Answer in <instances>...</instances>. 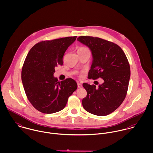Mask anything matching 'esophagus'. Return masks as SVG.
<instances>
[{
  "instance_id": "34e87169",
  "label": "esophagus",
  "mask_w": 153,
  "mask_h": 153,
  "mask_svg": "<svg viewBox=\"0 0 153 153\" xmlns=\"http://www.w3.org/2000/svg\"><path fill=\"white\" fill-rule=\"evenodd\" d=\"M82 84L81 83H79V82H78V87L79 88H82Z\"/></svg>"
}]
</instances>
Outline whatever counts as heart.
Segmentation results:
<instances>
[{
  "label": "heart",
  "instance_id": "obj_1",
  "mask_svg": "<svg viewBox=\"0 0 153 153\" xmlns=\"http://www.w3.org/2000/svg\"><path fill=\"white\" fill-rule=\"evenodd\" d=\"M86 49L85 48H79V49Z\"/></svg>",
  "mask_w": 153,
  "mask_h": 153
}]
</instances>
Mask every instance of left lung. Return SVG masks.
<instances>
[{"label":"left lung","instance_id":"1","mask_svg":"<svg viewBox=\"0 0 153 153\" xmlns=\"http://www.w3.org/2000/svg\"><path fill=\"white\" fill-rule=\"evenodd\" d=\"M77 40L87 46L92 53L88 78L104 80L98 87L83 84L87 95L82 100V106L94 115H107L117 109L126 97L130 78L127 58L118 45L101 38L81 36Z\"/></svg>","mask_w":153,"mask_h":153}]
</instances>
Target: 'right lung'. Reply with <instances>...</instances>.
<instances>
[{"instance_id": "obj_1", "label": "right lung", "mask_w": 153, "mask_h": 153, "mask_svg": "<svg viewBox=\"0 0 153 153\" xmlns=\"http://www.w3.org/2000/svg\"><path fill=\"white\" fill-rule=\"evenodd\" d=\"M77 36L45 41L29 51L22 69V81L26 95L33 107L45 114L64 109L69 96L77 89L72 78L59 82L54 77L55 67L63 64L68 48Z\"/></svg>"}]
</instances>
